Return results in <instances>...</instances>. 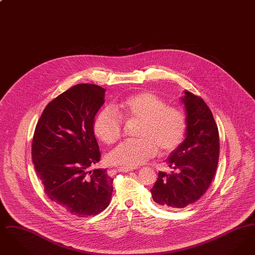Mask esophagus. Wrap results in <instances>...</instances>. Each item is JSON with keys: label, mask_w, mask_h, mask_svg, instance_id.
<instances>
[{"label": "esophagus", "mask_w": 255, "mask_h": 255, "mask_svg": "<svg viewBox=\"0 0 255 255\" xmlns=\"http://www.w3.org/2000/svg\"><path fill=\"white\" fill-rule=\"evenodd\" d=\"M135 168L133 167H126V166H122V167H118V171L119 172H130V171H133Z\"/></svg>", "instance_id": "1"}]
</instances>
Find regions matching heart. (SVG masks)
Instances as JSON below:
<instances>
[{"instance_id":"heart-1","label":"heart","mask_w":255,"mask_h":255,"mask_svg":"<svg viewBox=\"0 0 255 255\" xmlns=\"http://www.w3.org/2000/svg\"><path fill=\"white\" fill-rule=\"evenodd\" d=\"M139 120V138L126 140L117 146L108 156L117 165L135 167L160 153L166 154L182 143L186 132V121L181 111L167 107L165 101L150 92L127 97L114 106L102 110L95 121L97 137L107 144L122 136V119Z\"/></svg>"}]
</instances>
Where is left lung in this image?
I'll return each mask as SVG.
<instances>
[{
    "label": "left lung",
    "instance_id": "1",
    "mask_svg": "<svg viewBox=\"0 0 255 255\" xmlns=\"http://www.w3.org/2000/svg\"><path fill=\"white\" fill-rule=\"evenodd\" d=\"M185 138L167 158L170 173L159 171L151 193L167 209H180L197 202L206 193L218 165V127L211 111L201 97L184 91Z\"/></svg>",
    "mask_w": 255,
    "mask_h": 255
}]
</instances>
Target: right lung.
<instances>
[{
    "mask_svg": "<svg viewBox=\"0 0 255 255\" xmlns=\"http://www.w3.org/2000/svg\"><path fill=\"white\" fill-rule=\"evenodd\" d=\"M105 92L94 84L70 88L47 105L33 135L32 162L45 193L79 217L103 211L113 193L106 169L89 171L100 159L94 122Z\"/></svg>",
    "mask_w": 255,
    "mask_h": 255,
    "instance_id": "add662e5",
    "label": "right lung"
}]
</instances>
